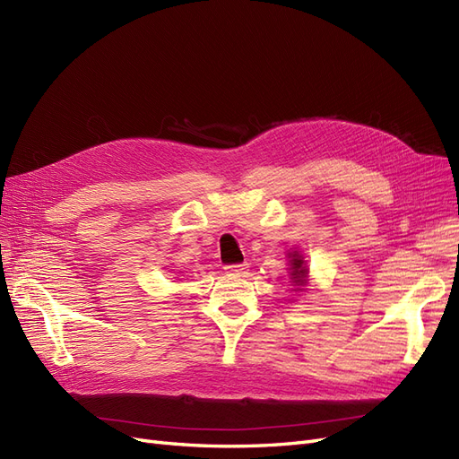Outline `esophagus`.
<instances>
[{"instance_id": "1", "label": "esophagus", "mask_w": 459, "mask_h": 459, "mask_svg": "<svg viewBox=\"0 0 459 459\" xmlns=\"http://www.w3.org/2000/svg\"><path fill=\"white\" fill-rule=\"evenodd\" d=\"M247 264H231V266H226V272L230 275H243L247 272Z\"/></svg>"}]
</instances>
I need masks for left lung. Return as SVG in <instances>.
<instances>
[{"label": "left lung", "instance_id": "left-lung-1", "mask_svg": "<svg viewBox=\"0 0 459 459\" xmlns=\"http://www.w3.org/2000/svg\"><path fill=\"white\" fill-rule=\"evenodd\" d=\"M289 275H290V280H293V283L297 285V289L299 290H302L300 287H304L307 285V280H308V268H307V262H304V258H302V255L299 253V251H293V253H289Z\"/></svg>", "mask_w": 459, "mask_h": 459}]
</instances>
